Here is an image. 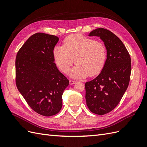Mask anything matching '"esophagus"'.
<instances>
[{
	"label": "esophagus",
	"mask_w": 147,
	"mask_h": 147,
	"mask_svg": "<svg viewBox=\"0 0 147 147\" xmlns=\"http://www.w3.org/2000/svg\"><path fill=\"white\" fill-rule=\"evenodd\" d=\"M76 82H77L76 81L72 80H69V84H75Z\"/></svg>",
	"instance_id": "1"
}]
</instances>
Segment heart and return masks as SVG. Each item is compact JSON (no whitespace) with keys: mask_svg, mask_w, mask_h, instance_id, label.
<instances>
[{"mask_svg":"<svg viewBox=\"0 0 147 147\" xmlns=\"http://www.w3.org/2000/svg\"><path fill=\"white\" fill-rule=\"evenodd\" d=\"M54 59L64 73H67L74 63L76 64L69 72L70 77L83 78L99 74L106 61V49L99 41L82 35L67 37L63 47L56 46L53 51Z\"/></svg>","mask_w":147,"mask_h":147,"instance_id":"heart-1","label":"heart"}]
</instances>
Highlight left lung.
<instances>
[{"mask_svg":"<svg viewBox=\"0 0 147 147\" xmlns=\"http://www.w3.org/2000/svg\"><path fill=\"white\" fill-rule=\"evenodd\" d=\"M88 36L99 37L107 50L100 73L85 83L88 107L91 112L102 115L116 107L127 90L131 72V57L121 40L107 29H96Z\"/></svg>","mask_w":147,"mask_h":147,"instance_id":"left-lung-1","label":"left lung"}]
</instances>
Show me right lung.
<instances>
[{
    "label": "right lung",
    "instance_id": "right-lung-1",
    "mask_svg": "<svg viewBox=\"0 0 147 147\" xmlns=\"http://www.w3.org/2000/svg\"><path fill=\"white\" fill-rule=\"evenodd\" d=\"M59 38L45 33L30 36L18 52L16 83L30 107L43 116L57 114L69 82L55 63L53 51Z\"/></svg>",
    "mask_w": 147,
    "mask_h": 147
}]
</instances>
